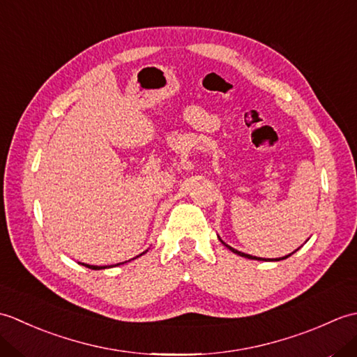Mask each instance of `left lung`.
Returning a JSON list of instances; mask_svg holds the SVG:
<instances>
[{
    "label": "left lung",
    "instance_id": "8db88e82",
    "mask_svg": "<svg viewBox=\"0 0 357 357\" xmlns=\"http://www.w3.org/2000/svg\"><path fill=\"white\" fill-rule=\"evenodd\" d=\"M225 247H227V248H230L233 253H236V255H239V256H242V257H248V259H257V257H256V256H252V255H245V253H242V252H238V250H234V248H231L230 245H227V244H225ZM288 256H290V255H288ZM288 256H284V257H279V259H276V261H282V259H287V257H288ZM257 261H265V259H261V257H259V259H257Z\"/></svg>",
    "mask_w": 357,
    "mask_h": 357
}]
</instances>
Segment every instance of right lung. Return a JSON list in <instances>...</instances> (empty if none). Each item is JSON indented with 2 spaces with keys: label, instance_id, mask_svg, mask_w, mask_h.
<instances>
[{
  "label": "right lung",
  "instance_id": "1",
  "mask_svg": "<svg viewBox=\"0 0 357 357\" xmlns=\"http://www.w3.org/2000/svg\"><path fill=\"white\" fill-rule=\"evenodd\" d=\"M84 265V267H87V268H92V270H101V268H107V265H105V267H96V265H89V264H82ZM116 265H119V264H116Z\"/></svg>",
  "mask_w": 357,
  "mask_h": 357
}]
</instances>
